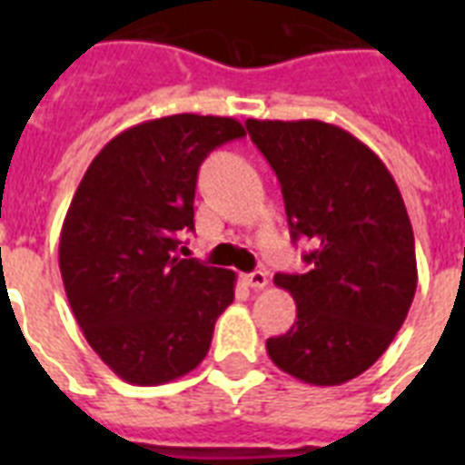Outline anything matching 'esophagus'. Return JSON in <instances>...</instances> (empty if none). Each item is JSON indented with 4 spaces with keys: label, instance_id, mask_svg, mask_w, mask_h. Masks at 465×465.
Masks as SVG:
<instances>
[{
    "label": "esophagus",
    "instance_id": "1",
    "mask_svg": "<svg viewBox=\"0 0 465 465\" xmlns=\"http://www.w3.org/2000/svg\"><path fill=\"white\" fill-rule=\"evenodd\" d=\"M243 282H246L251 290H265V287L270 284V277H268V272L255 270V272H248V275H243Z\"/></svg>",
    "mask_w": 465,
    "mask_h": 465
}]
</instances>
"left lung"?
<instances>
[{
    "label": "left lung",
    "mask_w": 465,
    "mask_h": 465,
    "mask_svg": "<svg viewBox=\"0 0 465 465\" xmlns=\"http://www.w3.org/2000/svg\"><path fill=\"white\" fill-rule=\"evenodd\" d=\"M282 185L292 239H311L304 275L277 272L297 323L265 342L270 360L313 386H340L374 364L418 287L415 236L383 161L321 120H246Z\"/></svg>",
    "instance_id": "obj_1"
}]
</instances>
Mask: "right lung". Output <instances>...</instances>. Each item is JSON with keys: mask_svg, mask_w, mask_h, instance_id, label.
Here are the masks:
<instances>
[{"mask_svg": "<svg viewBox=\"0 0 465 465\" xmlns=\"http://www.w3.org/2000/svg\"><path fill=\"white\" fill-rule=\"evenodd\" d=\"M239 120L181 113L113 137L86 168L60 233L69 306L94 352L127 383L159 386L204 360L233 270L181 258L195 229L197 168L239 140Z\"/></svg>", "mask_w": 465, "mask_h": 465, "instance_id": "add662e5", "label": "right lung"}]
</instances>
